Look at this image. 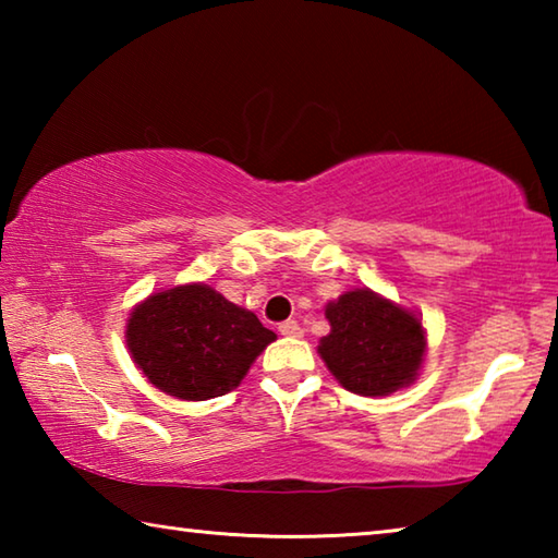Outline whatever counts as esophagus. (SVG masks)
I'll use <instances>...</instances> for the list:
<instances>
[{
  "label": "esophagus",
  "instance_id": "obj_1",
  "mask_svg": "<svg viewBox=\"0 0 558 558\" xmlns=\"http://www.w3.org/2000/svg\"><path fill=\"white\" fill-rule=\"evenodd\" d=\"M278 332L282 337H302V327L298 325V319H286V323H280Z\"/></svg>",
  "mask_w": 558,
  "mask_h": 558
}]
</instances>
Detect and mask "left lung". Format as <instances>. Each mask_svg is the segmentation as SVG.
<instances>
[{"label": "left lung", "instance_id": "1", "mask_svg": "<svg viewBox=\"0 0 558 558\" xmlns=\"http://www.w3.org/2000/svg\"><path fill=\"white\" fill-rule=\"evenodd\" d=\"M329 335L317 352L347 391L389 396L415 381L426 356V329L418 315L376 295L349 290L327 302Z\"/></svg>", "mask_w": 558, "mask_h": 558}]
</instances>
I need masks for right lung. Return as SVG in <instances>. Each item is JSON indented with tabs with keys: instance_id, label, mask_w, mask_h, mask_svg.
<instances>
[{
	"instance_id": "1",
	"label": "right lung",
	"mask_w": 558,
	"mask_h": 558,
	"mask_svg": "<svg viewBox=\"0 0 558 558\" xmlns=\"http://www.w3.org/2000/svg\"><path fill=\"white\" fill-rule=\"evenodd\" d=\"M276 332L221 292L189 282L132 310L125 342L132 362L159 391L206 401L233 391Z\"/></svg>"
}]
</instances>
